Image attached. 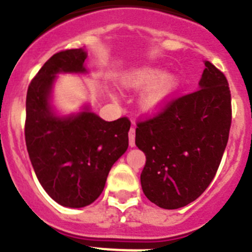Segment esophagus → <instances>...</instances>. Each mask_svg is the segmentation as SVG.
<instances>
[{
    "label": "esophagus",
    "mask_w": 252,
    "mask_h": 252,
    "mask_svg": "<svg viewBox=\"0 0 252 252\" xmlns=\"http://www.w3.org/2000/svg\"><path fill=\"white\" fill-rule=\"evenodd\" d=\"M128 144H130L131 148L135 146V128L131 127L128 131Z\"/></svg>",
    "instance_id": "obj_1"
}]
</instances>
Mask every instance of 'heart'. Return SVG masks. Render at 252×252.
<instances>
[{
    "instance_id": "heart-1",
    "label": "heart",
    "mask_w": 252,
    "mask_h": 252,
    "mask_svg": "<svg viewBox=\"0 0 252 252\" xmlns=\"http://www.w3.org/2000/svg\"><path fill=\"white\" fill-rule=\"evenodd\" d=\"M146 85L148 87L142 93L140 103L146 112H157L174 92L175 78L168 73L159 75L157 69H144L128 79V86L133 88H142Z\"/></svg>"
}]
</instances>
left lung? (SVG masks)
<instances>
[{
	"instance_id": "1",
	"label": "left lung",
	"mask_w": 252,
	"mask_h": 252,
	"mask_svg": "<svg viewBox=\"0 0 252 252\" xmlns=\"http://www.w3.org/2000/svg\"><path fill=\"white\" fill-rule=\"evenodd\" d=\"M204 65L199 90L169 98L160 111L136 124L135 142L146 155L142 190L161 208L195 201L215 178L228 141V82L208 60Z\"/></svg>"
}]
</instances>
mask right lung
<instances>
[{
	"mask_svg": "<svg viewBox=\"0 0 252 252\" xmlns=\"http://www.w3.org/2000/svg\"><path fill=\"white\" fill-rule=\"evenodd\" d=\"M83 49L54 54L32 78L26 94L25 141L40 184L57 203L81 208L101 195L111 168L128 146L127 117L104 121L93 112L59 119L49 106L55 74L86 72Z\"/></svg>",
	"mask_w": 252,
	"mask_h": 252,
	"instance_id": "1",
	"label": "right lung"
}]
</instances>
